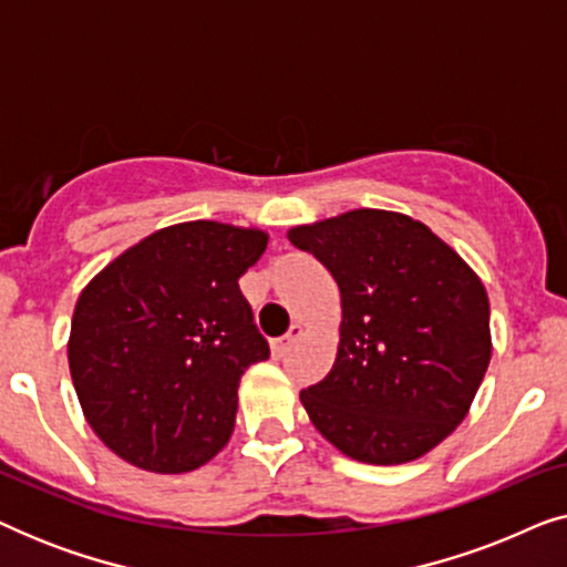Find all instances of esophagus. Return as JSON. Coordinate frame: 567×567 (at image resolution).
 I'll return each instance as SVG.
<instances>
[{"mask_svg": "<svg viewBox=\"0 0 567 567\" xmlns=\"http://www.w3.org/2000/svg\"><path fill=\"white\" fill-rule=\"evenodd\" d=\"M299 336H301V324H291L289 332H286L284 338L274 340V343H270V351H274L276 359H281V355L289 353V348L293 346V340H297Z\"/></svg>", "mask_w": 567, "mask_h": 567, "instance_id": "1", "label": "esophagus"}]
</instances>
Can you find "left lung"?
<instances>
[{"mask_svg":"<svg viewBox=\"0 0 567 567\" xmlns=\"http://www.w3.org/2000/svg\"><path fill=\"white\" fill-rule=\"evenodd\" d=\"M340 291L336 363L301 390L315 429L351 460L405 464L470 413L491 363V305L475 270L425 224L355 208L289 229Z\"/></svg>","mask_w":567,"mask_h":567,"instance_id":"1","label":"left lung"}]
</instances>
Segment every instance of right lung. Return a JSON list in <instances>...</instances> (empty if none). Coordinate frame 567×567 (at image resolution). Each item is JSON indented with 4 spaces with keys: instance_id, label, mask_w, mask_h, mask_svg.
<instances>
[{
    "instance_id": "obj_1",
    "label": "right lung",
    "mask_w": 567,
    "mask_h": 567,
    "mask_svg": "<svg viewBox=\"0 0 567 567\" xmlns=\"http://www.w3.org/2000/svg\"><path fill=\"white\" fill-rule=\"evenodd\" d=\"M266 245L260 229L173 224L84 286L69 371L92 431L121 460L177 475L227 444L239 379L270 353L237 284Z\"/></svg>"
}]
</instances>
